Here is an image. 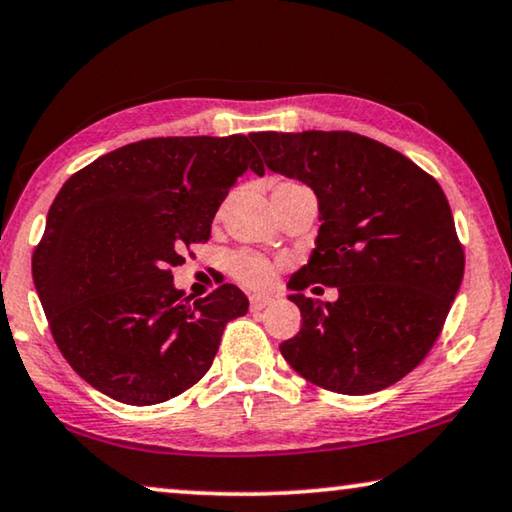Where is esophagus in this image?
<instances>
[{"label": "esophagus", "mask_w": 512, "mask_h": 512, "mask_svg": "<svg viewBox=\"0 0 512 512\" xmlns=\"http://www.w3.org/2000/svg\"><path fill=\"white\" fill-rule=\"evenodd\" d=\"M272 302V298L270 295H251L249 298V309L251 311H261V309H265Z\"/></svg>", "instance_id": "esophagus-1"}]
</instances>
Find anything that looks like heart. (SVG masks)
I'll use <instances>...</instances> for the list:
<instances>
[{
  "label": "heart",
  "mask_w": 512,
  "mask_h": 512,
  "mask_svg": "<svg viewBox=\"0 0 512 512\" xmlns=\"http://www.w3.org/2000/svg\"><path fill=\"white\" fill-rule=\"evenodd\" d=\"M300 184L288 182V180H277L272 184V194L277 191H286V189H295ZM231 272L233 277L242 281L244 286L249 288H265L268 284H272L274 279V268L268 258L256 256V254H238L231 261Z\"/></svg>",
  "instance_id": "b5f03b06"
}]
</instances>
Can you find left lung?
Here are the masks:
<instances>
[{
  "label": "left lung",
  "mask_w": 512,
  "mask_h": 512,
  "mask_svg": "<svg viewBox=\"0 0 512 512\" xmlns=\"http://www.w3.org/2000/svg\"><path fill=\"white\" fill-rule=\"evenodd\" d=\"M265 166L318 198L316 247L288 281L302 328L279 346L307 381L369 395L416 369L453 305L464 249L439 182L392 147L351 131L251 133ZM335 285L337 303L305 299Z\"/></svg>",
  "instance_id": "left-lung-1"
}]
</instances>
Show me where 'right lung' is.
I'll list each match as a JSON object with an SVG mask.
<instances>
[{"label": "right lung", "mask_w": 512, "mask_h": 512, "mask_svg": "<svg viewBox=\"0 0 512 512\" xmlns=\"http://www.w3.org/2000/svg\"><path fill=\"white\" fill-rule=\"evenodd\" d=\"M247 168H265L247 136L147 138L64 182L32 256L36 293L66 362L103 395L161 404L212 367L238 286L191 302L170 268L196 242Z\"/></svg>", "instance_id": "1"}]
</instances>
